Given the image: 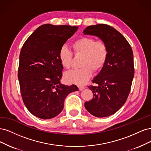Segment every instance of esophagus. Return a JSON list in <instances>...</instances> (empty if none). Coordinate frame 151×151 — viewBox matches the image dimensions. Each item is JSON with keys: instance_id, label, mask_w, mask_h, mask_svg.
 <instances>
[{"instance_id": "obj_1", "label": "esophagus", "mask_w": 151, "mask_h": 151, "mask_svg": "<svg viewBox=\"0 0 151 151\" xmlns=\"http://www.w3.org/2000/svg\"><path fill=\"white\" fill-rule=\"evenodd\" d=\"M85 87L83 86H78L79 90H80V91H81V90H83V89H85Z\"/></svg>"}]
</instances>
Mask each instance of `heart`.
Listing matches in <instances>:
<instances>
[{"label":"heart","mask_w":151,"mask_h":151,"mask_svg":"<svg viewBox=\"0 0 151 151\" xmlns=\"http://www.w3.org/2000/svg\"><path fill=\"white\" fill-rule=\"evenodd\" d=\"M75 54L83 55L80 69L67 72L65 80L70 83L78 86L84 85L91 77L93 71H100L105 65L108 56L106 44L102 41H95L94 38L81 37L72 43ZM59 58L62 66L69 69L71 65L73 53L66 46L63 45L59 51Z\"/></svg>","instance_id":"heart-1"}]
</instances>
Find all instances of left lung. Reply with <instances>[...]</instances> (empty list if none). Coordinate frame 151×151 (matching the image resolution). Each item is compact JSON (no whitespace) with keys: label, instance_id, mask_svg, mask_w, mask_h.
<instances>
[{"label":"left lung","instance_id":"1","mask_svg":"<svg viewBox=\"0 0 151 151\" xmlns=\"http://www.w3.org/2000/svg\"><path fill=\"white\" fill-rule=\"evenodd\" d=\"M83 32L99 37L107 46L105 64L92 81L97 86H88L93 99L85 103L91 115L105 117L116 112L127 99L134 74L132 50L121 33L106 24L90 26Z\"/></svg>","mask_w":151,"mask_h":151}]
</instances>
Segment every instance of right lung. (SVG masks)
<instances>
[{
  "instance_id": "right-lung-1",
  "label": "right lung",
  "mask_w": 151,
  "mask_h": 151,
  "mask_svg": "<svg viewBox=\"0 0 151 151\" xmlns=\"http://www.w3.org/2000/svg\"><path fill=\"white\" fill-rule=\"evenodd\" d=\"M78 26L44 24L23 45L19 56L18 79L24 105L38 118L50 119L61 113L75 85L61 83L62 66L59 51L78 30Z\"/></svg>"
}]
</instances>
